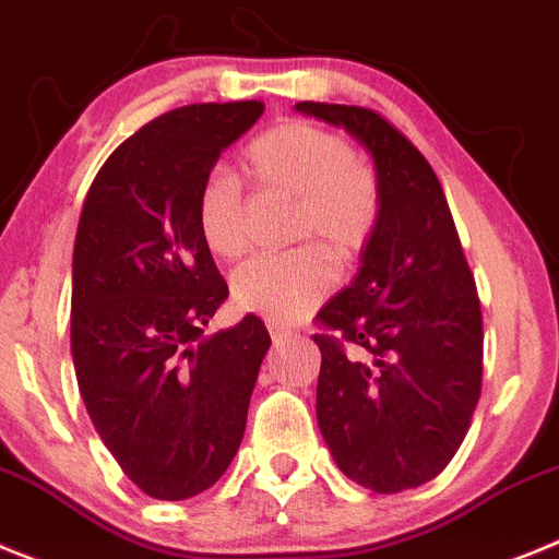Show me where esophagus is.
Segmentation results:
<instances>
[{"label": "esophagus", "mask_w": 559, "mask_h": 559, "mask_svg": "<svg viewBox=\"0 0 559 559\" xmlns=\"http://www.w3.org/2000/svg\"><path fill=\"white\" fill-rule=\"evenodd\" d=\"M270 336H273L275 345H284V342L292 336V331L289 329H281V325H275V323H270Z\"/></svg>", "instance_id": "1"}]
</instances>
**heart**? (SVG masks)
Returning a JSON list of instances; mask_svg holds the SVG:
<instances>
[{
  "mask_svg": "<svg viewBox=\"0 0 559 559\" xmlns=\"http://www.w3.org/2000/svg\"><path fill=\"white\" fill-rule=\"evenodd\" d=\"M245 169L255 189L295 200L292 239H314L340 264L356 259L373 234L379 189L342 135L309 122H284L248 144ZM198 228L219 259H239L248 250L245 198L236 178L214 173L203 180ZM331 278L329 261L314 248H300L248 261L236 270L230 289L239 309L289 325L325 298Z\"/></svg>",
  "mask_w": 559,
  "mask_h": 559,
  "instance_id": "1",
  "label": "heart"
}]
</instances>
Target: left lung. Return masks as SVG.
<instances>
[{"label":"left lung","mask_w":559,"mask_h":559,"mask_svg":"<svg viewBox=\"0 0 559 559\" xmlns=\"http://www.w3.org/2000/svg\"><path fill=\"white\" fill-rule=\"evenodd\" d=\"M376 167L379 217L354 281L320 309L317 424L342 474L373 492L435 479L481 392V309L429 160L370 108L298 103Z\"/></svg>","instance_id":"8db88e82"}]
</instances>
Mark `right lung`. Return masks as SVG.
<instances>
[{
	"mask_svg": "<svg viewBox=\"0 0 559 559\" xmlns=\"http://www.w3.org/2000/svg\"><path fill=\"white\" fill-rule=\"evenodd\" d=\"M264 103L175 108L119 144L85 194L72 259V359L94 429L139 490H209L239 451L270 334L255 314L203 336L228 284L198 194Z\"/></svg>",
	"mask_w": 559,
	"mask_h": 559,
	"instance_id": "right-lung-1",
	"label": "right lung"
}]
</instances>
